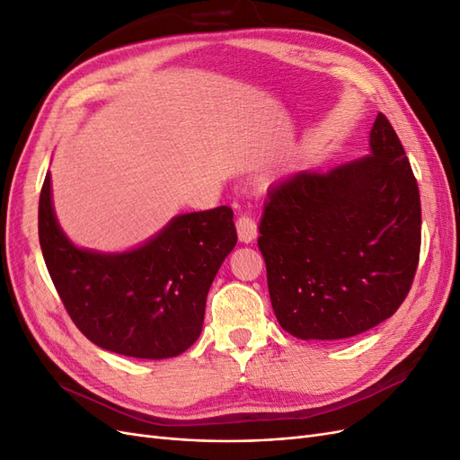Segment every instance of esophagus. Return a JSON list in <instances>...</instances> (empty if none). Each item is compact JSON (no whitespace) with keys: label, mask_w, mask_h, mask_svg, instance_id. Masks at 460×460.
Masks as SVG:
<instances>
[{"label":"esophagus","mask_w":460,"mask_h":460,"mask_svg":"<svg viewBox=\"0 0 460 460\" xmlns=\"http://www.w3.org/2000/svg\"><path fill=\"white\" fill-rule=\"evenodd\" d=\"M235 228H238V238L243 243H252L257 238V225L252 215H242L235 222Z\"/></svg>","instance_id":"esophagus-1"}]
</instances>
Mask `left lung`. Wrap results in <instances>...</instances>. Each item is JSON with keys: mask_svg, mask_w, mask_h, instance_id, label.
<instances>
[{"mask_svg": "<svg viewBox=\"0 0 460 460\" xmlns=\"http://www.w3.org/2000/svg\"><path fill=\"white\" fill-rule=\"evenodd\" d=\"M420 225L407 153L378 113L368 155L269 191L257 243L278 323L299 340H345L384 323L412 286Z\"/></svg>", "mask_w": 460, "mask_h": 460, "instance_id": "8db88e82", "label": "left lung"}]
</instances>
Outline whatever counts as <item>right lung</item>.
Segmentation results:
<instances>
[{
  "label": "right lung",
  "instance_id": "right-lung-1",
  "mask_svg": "<svg viewBox=\"0 0 460 460\" xmlns=\"http://www.w3.org/2000/svg\"><path fill=\"white\" fill-rule=\"evenodd\" d=\"M38 235L55 289L76 328L102 349L169 358L199 338L205 301L238 242L232 208L174 217L155 238L124 253L76 247L63 234L46 174Z\"/></svg>",
  "mask_w": 460,
  "mask_h": 460
}]
</instances>
